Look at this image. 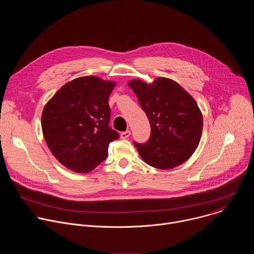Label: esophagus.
I'll use <instances>...</instances> for the list:
<instances>
[{
  "mask_svg": "<svg viewBox=\"0 0 254 254\" xmlns=\"http://www.w3.org/2000/svg\"><path fill=\"white\" fill-rule=\"evenodd\" d=\"M129 135H130V131L129 130H126V131H123L121 133V138H127Z\"/></svg>",
  "mask_w": 254,
  "mask_h": 254,
  "instance_id": "1",
  "label": "esophagus"
}]
</instances>
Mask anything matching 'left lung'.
I'll return each instance as SVG.
<instances>
[{
  "mask_svg": "<svg viewBox=\"0 0 254 254\" xmlns=\"http://www.w3.org/2000/svg\"><path fill=\"white\" fill-rule=\"evenodd\" d=\"M151 125L144 143L133 142L148 165L173 169L186 162L197 149L203 117L195 99L176 81L159 77L152 84L138 79L128 82Z\"/></svg>",
  "mask_w": 254,
  "mask_h": 254,
  "instance_id": "1",
  "label": "left lung"
}]
</instances>
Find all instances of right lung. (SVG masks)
<instances>
[{"instance_id":"1","label":"right lung","mask_w":254,"mask_h":254,"mask_svg":"<svg viewBox=\"0 0 254 254\" xmlns=\"http://www.w3.org/2000/svg\"><path fill=\"white\" fill-rule=\"evenodd\" d=\"M116 83L83 76L64 84L45 105L41 124L52 155L76 173H88L108 155L120 134L110 127V97Z\"/></svg>"}]
</instances>
